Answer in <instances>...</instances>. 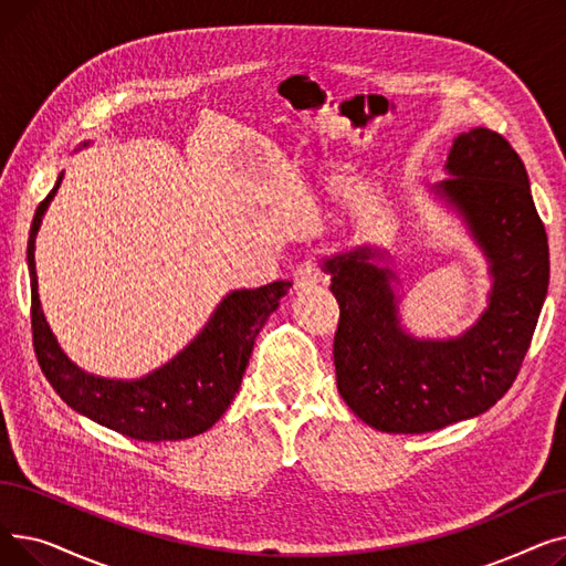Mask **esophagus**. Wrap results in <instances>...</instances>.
<instances>
[{
	"mask_svg": "<svg viewBox=\"0 0 566 566\" xmlns=\"http://www.w3.org/2000/svg\"><path fill=\"white\" fill-rule=\"evenodd\" d=\"M321 282V268L314 259L303 261L298 268L293 271V284L295 289H312Z\"/></svg>",
	"mask_w": 566,
	"mask_h": 566,
	"instance_id": "34e87169",
	"label": "esophagus"
}]
</instances>
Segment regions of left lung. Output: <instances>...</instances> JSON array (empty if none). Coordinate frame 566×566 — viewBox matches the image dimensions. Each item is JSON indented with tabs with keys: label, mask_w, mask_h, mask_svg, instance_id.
Returning <instances> with one entry per match:
<instances>
[{
	"label": "left lung",
	"mask_w": 566,
	"mask_h": 566,
	"mask_svg": "<svg viewBox=\"0 0 566 566\" xmlns=\"http://www.w3.org/2000/svg\"><path fill=\"white\" fill-rule=\"evenodd\" d=\"M450 178L436 188L470 224L491 259L489 310L450 342L401 333L392 273L358 248L325 261L339 303L333 355L350 410L388 433H427L495 406L516 380L548 291V238L527 171L500 133L472 128L454 139Z\"/></svg>",
	"instance_id": "1"
}]
</instances>
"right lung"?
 I'll return each instance as SVG.
<instances>
[{
	"instance_id": "obj_1",
	"label": "right lung",
	"mask_w": 566,
	"mask_h": 566,
	"mask_svg": "<svg viewBox=\"0 0 566 566\" xmlns=\"http://www.w3.org/2000/svg\"><path fill=\"white\" fill-rule=\"evenodd\" d=\"M56 186L39 203L29 231L27 265L32 282V337L41 371L56 395L94 422L135 440H184L211 429L233 401L263 323L291 282L233 291L220 303L201 335L163 369L139 380H109L77 369L52 337L41 301L34 241Z\"/></svg>"
}]
</instances>
